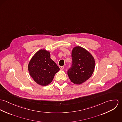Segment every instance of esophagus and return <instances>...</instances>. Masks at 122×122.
Here are the masks:
<instances>
[{
  "mask_svg": "<svg viewBox=\"0 0 122 122\" xmlns=\"http://www.w3.org/2000/svg\"><path fill=\"white\" fill-rule=\"evenodd\" d=\"M59 67H60V70H62L64 69V66H60Z\"/></svg>",
  "mask_w": 122,
  "mask_h": 122,
  "instance_id": "obj_1",
  "label": "esophagus"
}]
</instances>
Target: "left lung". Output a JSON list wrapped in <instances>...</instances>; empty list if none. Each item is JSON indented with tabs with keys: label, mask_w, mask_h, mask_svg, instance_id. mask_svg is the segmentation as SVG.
<instances>
[{
	"label": "left lung",
	"mask_w": 122,
	"mask_h": 122,
	"mask_svg": "<svg viewBox=\"0 0 122 122\" xmlns=\"http://www.w3.org/2000/svg\"><path fill=\"white\" fill-rule=\"evenodd\" d=\"M72 64L68 75L74 84L80 85L92 75L95 66L94 58L86 50L80 46L74 47L72 52Z\"/></svg>",
	"instance_id": "left-lung-1"
}]
</instances>
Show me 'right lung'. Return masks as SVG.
I'll return each instance as SVG.
<instances>
[{
	"instance_id": "right-lung-1",
	"label": "right lung",
	"mask_w": 122,
	"mask_h": 122,
	"mask_svg": "<svg viewBox=\"0 0 122 122\" xmlns=\"http://www.w3.org/2000/svg\"><path fill=\"white\" fill-rule=\"evenodd\" d=\"M28 70L36 83L46 86L52 82L60 68L50 58V52L41 49L36 52L30 60Z\"/></svg>"
}]
</instances>
